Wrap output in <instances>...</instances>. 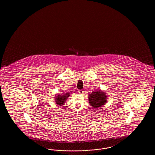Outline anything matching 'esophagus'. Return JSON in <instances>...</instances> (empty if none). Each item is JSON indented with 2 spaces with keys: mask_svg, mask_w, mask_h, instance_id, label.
Wrapping results in <instances>:
<instances>
[{
  "mask_svg": "<svg viewBox=\"0 0 155 155\" xmlns=\"http://www.w3.org/2000/svg\"><path fill=\"white\" fill-rule=\"evenodd\" d=\"M84 91L83 90H80V91H78V93H79L80 94H81V95L83 94H84Z\"/></svg>",
  "mask_w": 155,
  "mask_h": 155,
  "instance_id": "esophagus-1",
  "label": "esophagus"
}]
</instances>
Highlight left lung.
Returning <instances> with one entry per match:
<instances>
[{
  "mask_svg": "<svg viewBox=\"0 0 155 155\" xmlns=\"http://www.w3.org/2000/svg\"><path fill=\"white\" fill-rule=\"evenodd\" d=\"M89 103L94 109H98L107 103V95L106 92L100 91H93L88 95Z\"/></svg>",
  "mask_w": 155,
  "mask_h": 155,
  "instance_id": "1",
  "label": "left lung"
}]
</instances>
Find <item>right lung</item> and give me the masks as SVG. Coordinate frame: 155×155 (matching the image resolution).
I'll use <instances>...</instances> for the list:
<instances>
[{
    "mask_svg": "<svg viewBox=\"0 0 155 155\" xmlns=\"http://www.w3.org/2000/svg\"><path fill=\"white\" fill-rule=\"evenodd\" d=\"M70 94L69 92L63 94H57L56 97H54L55 102L58 105H59V106H62L66 102V100L67 98H68Z\"/></svg>",
    "mask_w": 155,
    "mask_h": 155,
    "instance_id": "1",
    "label": "right lung"
}]
</instances>
